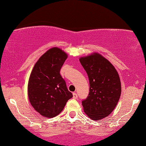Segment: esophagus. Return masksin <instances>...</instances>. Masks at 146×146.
Masks as SVG:
<instances>
[{
	"label": "esophagus",
	"mask_w": 146,
	"mask_h": 146,
	"mask_svg": "<svg viewBox=\"0 0 146 146\" xmlns=\"http://www.w3.org/2000/svg\"><path fill=\"white\" fill-rule=\"evenodd\" d=\"M73 99H78V94H77L76 92H73Z\"/></svg>",
	"instance_id": "esophagus-1"
}]
</instances>
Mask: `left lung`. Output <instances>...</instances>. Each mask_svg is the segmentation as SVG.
<instances>
[{
  "instance_id": "left-lung-1",
  "label": "left lung",
  "mask_w": 146,
  "mask_h": 146,
  "mask_svg": "<svg viewBox=\"0 0 146 146\" xmlns=\"http://www.w3.org/2000/svg\"><path fill=\"white\" fill-rule=\"evenodd\" d=\"M90 83L88 96L82 101L84 111L91 120L108 116L117 105L121 94L120 77L111 62L98 53L80 58Z\"/></svg>"
}]
</instances>
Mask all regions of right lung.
Segmentation results:
<instances>
[{"label":"right lung","instance_id":"add662e5","mask_svg":"<svg viewBox=\"0 0 146 146\" xmlns=\"http://www.w3.org/2000/svg\"><path fill=\"white\" fill-rule=\"evenodd\" d=\"M67 54L53 47L43 54L30 75L28 95L30 103L43 117H54L60 113L73 94L68 90L60 71Z\"/></svg>","mask_w":146,"mask_h":146}]
</instances>
